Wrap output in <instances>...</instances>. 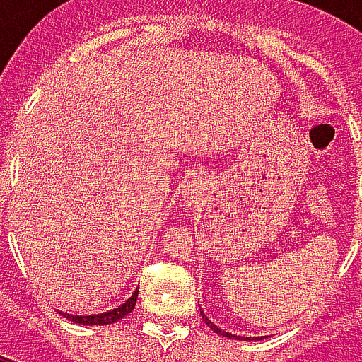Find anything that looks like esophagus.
<instances>
[{"mask_svg":"<svg viewBox=\"0 0 362 362\" xmlns=\"http://www.w3.org/2000/svg\"><path fill=\"white\" fill-rule=\"evenodd\" d=\"M199 194H202V188H199V184H197V182H194V184L188 186V189L184 192V197H186V202L194 203L199 199Z\"/></svg>","mask_w":362,"mask_h":362,"instance_id":"34e87169","label":"esophagus"}]
</instances>
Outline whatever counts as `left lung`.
<instances>
[{
  "label": "left lung",
  "mask_w": 362,
  "mask_h": 362,
  "mask_svg": "<svg viewBox=\"0 0 362 362\" xmlns=\"http://www.w3.org/2000/svg\"><path fill=\"white\" fill-rule=\"evenodd\" d=\"M202 318H203V320H205V324H207L209 328H211V330H213V332H216V334H221V336H224V338H230V339H240V336H234V334H228V332L221 330V328H218L216 324L211 322V320H209V318L205 317V315H203V310H202Z\"/></svg>",
  "instance_id": "1"
}]
</instances>
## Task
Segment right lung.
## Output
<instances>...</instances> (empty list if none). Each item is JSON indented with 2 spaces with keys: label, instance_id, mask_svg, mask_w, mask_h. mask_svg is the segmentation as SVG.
Instances as JSON below:
<instances>
[{
  "label": "right lung",
  "instance_id": "obj_1",
  "mask_svg": "<svg viewBox=\"0 0 362 362\" xmlns=\"http://www.w3.org/2000/svg\"><path fill=\"white\" fill-rule=\"evenodd\" d=\"M136 299H138V290L134 291L132 297L127 299L124 303L119 305L117 309L107 310V313H101V315H90V317H78V315H66L63 313V317L71 318L72 322H78V324H88V326H103V324H113L117 320H120L122 317H127L128 313H132L134 307H136Z\"/></svg>",
  "mask_w": 362,
  "mask_h": 362
}]
</instances>
